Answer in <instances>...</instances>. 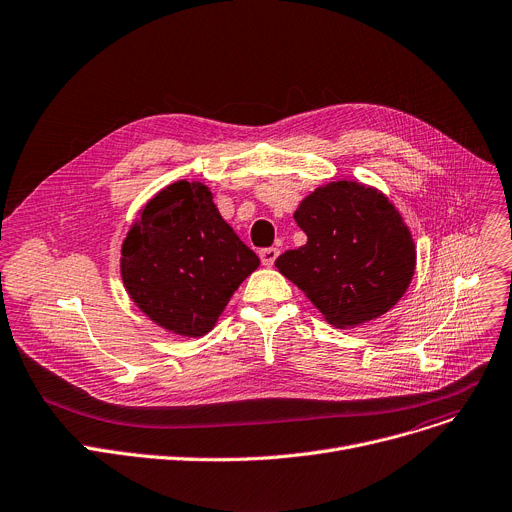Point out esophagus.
<instances>
[{
    "label": "esophagus",
    "mask_w": 512,
    "mask_h": 512,
    "mask_svg": "<svg viewBox=\"0 0 512 512\" xmlns=\"http://www.w3.org/2000/svg\"><path fill=\"white\" fill-rule=\"evenodd\" d=\"M280 251L276 247H267V249H261L259 251V257H261V263L263 265H274V261L278 259Z\"/></svg>",
    "instance_id": "esophagus-1"
}]
</instances>
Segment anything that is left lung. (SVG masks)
<instances>
[{"label":"left lung","instance_id":"obj_1","mask_svg":"<svg viewBox=\"0 0 512 512\" xmlns=\"http://www.w3.org/2000/svg\"><path fill=\"white\" fill-rule=\"evenodd\" d=\"M304 247L276 267L333 325H360L387 313L414 276L412 234L389 199L352 181L319 187L294 214Z\"/></svg>","mask_w":512,"mask_h":512}]
</instances>
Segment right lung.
Returning a JSON list of instances; mask_svg holds the SVG:
<instances>
[{
    "mask_svg": "<svg viewBox=\"0 0 512 512\" xmlns=\"http://www.w3.org/2000/svg\"><path fill=\"white\" fill-rule=\"evenodd\" d=\"M121 276L133 302L187 337L208 333L259 257L222 220L201 183L160 191L123 243Z\"/></svg>",
    "mask_w": 512,
    "mask_h": 512,
    "instance_id": "right-lung-1",
    "label": "right lung"
}]
</instances>
